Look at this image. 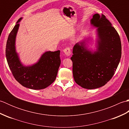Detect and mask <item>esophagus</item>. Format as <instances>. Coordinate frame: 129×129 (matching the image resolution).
<instances>
[{
	"label": "esophagus",
	"instance_id": "esophagus-1",
	"mask_svg": "<svg viewBox=\"0 0 129 129\" xmlns=\"http://www.w3.org/2000/svg\"><path fill=\"white\" fill-rule=\"evenodd\" d=\"M63 51H64V53H65V54L67 56H70L71 54H72V53H71V50H70V48L69 47H67L65 48L64 50H63Z\"/></svg>",
	"mask_w": 129,
	"mask_h": 129
}]
</instances>
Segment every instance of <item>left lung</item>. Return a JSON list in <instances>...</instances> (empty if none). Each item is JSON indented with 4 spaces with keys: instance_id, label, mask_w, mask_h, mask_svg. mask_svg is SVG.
Segmentation results:
<instances>
[{
    "instance_id": "8db88e82",
    "label": "left lung",
    "mask_w": 129,
    "mask_h": 129,
    "mask_svg": "<svg viewBox=\"0 0 129 129\" xmlns=\"http://www.w3.org/2000/svg\"><path fill=\"white\" fill-rule=\"evenodd\" d=\"M91 25L97 28L96 50H90L86 39L73 48V76L76 83L87 89L103 86L113 77L121 56V43L119 34L105 16L93 15Z\"/></svg>"
}]
</instances>
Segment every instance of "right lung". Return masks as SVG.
Wrapping results in <instances>:
<instances>
[{"mask_svg":"<svg viewBox=\"0 0 129 129\" xmlns=\"http://www.w3.org/2000/svg\"><path fill=\"white\" fill-rule=\"evenodd\" d=\"M21 19L18 20L8 38L5 55L8 65L14 77L21 85L34 90L45 89L56 78L61 63L60 51H46L35 64L24 66L15 48L16 36Z\"/></svg>","mask_w":129,"mask_h":129,"instance_id":"1","label":"right lung"}]
</instances>
